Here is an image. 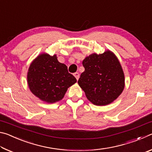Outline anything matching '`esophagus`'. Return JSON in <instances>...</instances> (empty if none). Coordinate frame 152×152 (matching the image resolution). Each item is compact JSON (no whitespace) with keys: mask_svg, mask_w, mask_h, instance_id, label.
I'll return each instance as SVG.
<instances>
[{"mask_svg":"<svg viewBox=\"0 0 152 152\" xmlns=\"http://www.w3.org/2000/svg\"><path fill=\"white\" fill-rule=\"evenodd\" d=\"M74 76L76 77V80H78V78H79V77H80V74H79V73H78V72H75V73L74 74Z\"/></svg>","mask_w":152,"mask_h":152,"instance_id":"esophagus-1","label":"esophagus"}]
</instances>
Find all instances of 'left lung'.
<instances>
[{
  "mask_svg": "<svg viewBox=\"0 0 152 152\" xmlns=\"http://www.w3.org/2000/svg\"><path fill=\"white\" fill-rule=\"evenodd\" d=\"M82 65L85 70L78 83L94 104L107 105L121 94L125 86L124 74L111 51L91 54L84 59Z\"/></svg>",
  "mask_w": 152,
  "mask_h": 152,
  "instance_id": "left-lung-1",
  "label": "left lung"
}]
</instances>
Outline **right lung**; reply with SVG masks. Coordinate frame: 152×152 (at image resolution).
Returning a JSON list of instances; mask_svg holds the SVG:
<instances>
[{
	"mask_svg": "<svg viewBox=\"0 0 152 152\" xmlns=\"http://www.w3.org/2000/svg\"><path fill=\"white\" fill-rule=\"evenodd\" d=\"M76 81L56 55L39 56L31 64L27 74L28 85L32 93L50 103L62 99L68 87Z\"/></svg>",
	"mask_w": 152,
	"mask_h": 152,
	"instance_id": "1",
	"label": "right lung"
}]
</instances>
